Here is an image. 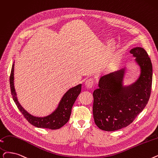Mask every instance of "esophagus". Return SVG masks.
<instances>
[{
    "label": "esophagus",
    "mask_w": 158,
    "mask_h": 158,
    "mask_svg": "<svg viewBox=\"0 0 158 158\" xmlns=\"http://www.w3.org/2000/svg\"><path fill=\"white\" fill-rule=\"evenodd\" d=\"M94 79H87L85 81V85L86 88H87L88 89H90L94 86Z\"/></svg>",
    "instance_id": "34e87169"
}]
</instances>
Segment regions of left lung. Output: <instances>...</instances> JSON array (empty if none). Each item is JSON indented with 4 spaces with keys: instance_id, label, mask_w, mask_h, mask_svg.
Instances as JSON below:
<instances>
[{
    "instance_id": "left-lung-1",
    "label": "left lung",
    "mask_w": 158,
    "mask_h": 158,
    "mask_svg": "<svg viewBox=\"0 0 158 158\" xmlns=\"http://www.w3.org/2000/svg\"><path fill=\"white\" fill-rule=\"evenodd\" d=\"M139 67L134 83L124 85L127 68L101 77L94 91L93 115L95 125L105 131H115L132 123L146 106L151 93L152 65L141 47L130 50Z\"/></svg>"
}]
</instances>
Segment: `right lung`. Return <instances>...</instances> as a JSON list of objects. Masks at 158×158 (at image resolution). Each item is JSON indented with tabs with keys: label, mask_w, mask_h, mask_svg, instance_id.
Masks as SVG:
<instances>
[{
	"label": "right lung",
	"mask_w": 158,
	"mask_h": 158,
	"mask_svg": "<svg viewBox=\"0 0 158 158\" xmlns=\"http://www.w3.org/2000/svg\"><path fill=\"white\" fill-rule=\"evenodd\" d=\"M14 63L15 61L12 64L10 77L11 92L13 101L24 118L31 125L38 128L56 130L64 126L70 119L72 108L77 96L81 93L82 85L79 84L68 89L60 99L57 107L50 114L44 117H37L26 111L19 101L14 86Z\"/></svg>",
	"instance_id": "1"
}]
</instances>
